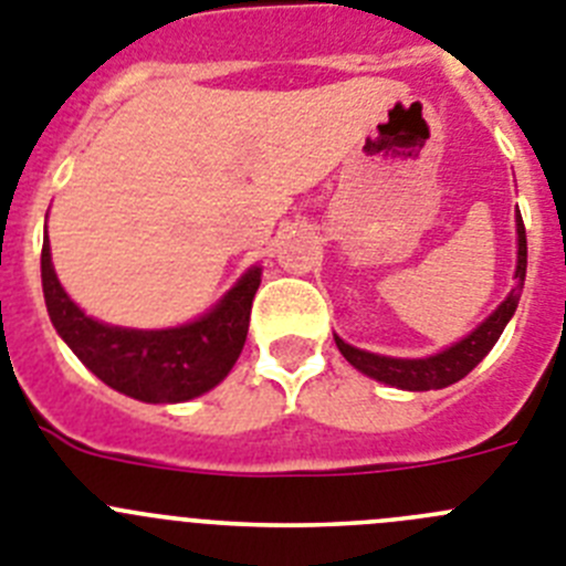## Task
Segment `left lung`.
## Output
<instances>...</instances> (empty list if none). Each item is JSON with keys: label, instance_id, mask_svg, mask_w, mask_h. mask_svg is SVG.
Here are the masks:
<instances>
[{"label": "left lung", "instance_id": "obj_1", "mask_svg": "<svg viewBox=\"0 0 566 566\" xmlns=\"http://www.w3.org/2000/svg\"><path fill=\"white\" fill-rule=\"evenodd\" d=\"M524 274H527V234H524L522 214L516 212V272H513L516 286L510 289V294L499 303L496 312L490 314V317H484L468 337L448 345L442 352L431 354V357L417 359L385 357V354L363 352L357 345H348L345 339H339L337 334H334V343H337L339 354H343L357 371H363L365 377L377 379V382L391 385V388H402V391H437V388H448V385L468 377V374L488 357V352L496 345V339L502 337L504 326H507L510 317L516 314L518 297H522L524 289Z\"/></svg>", "mask_w": 566, "mask_h": 566}]
</instances>
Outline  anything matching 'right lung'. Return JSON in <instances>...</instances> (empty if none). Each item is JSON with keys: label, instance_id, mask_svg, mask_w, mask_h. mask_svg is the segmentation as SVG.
I'll use <instances>...</instances> for the list:
<instances>
[{"label": "right lung", "instance_id": "right-lung-1", "mask_svg": "<svg viewBox=\"0 0 566 566\" xmlns=\"http://www.w3.org/2000/svg\"><path fill=\"white\" fill-rule=\"evenodd\" d=\"M263 269L249 266L207 314L172 328H124L90 317L59 283L50 258L48 227L42 247V289L59 337L113 391L138 402H189L223 382L238 363L249 332L254 292Z\"/></svg>", "mask_w": 566, "mask_h": 566}]
</instances>
